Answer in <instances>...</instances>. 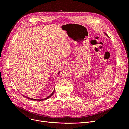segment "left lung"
Wrapping results in <instances>:
<instances>
[{
	"label": "left lung",
	"mask_w": 129,
	"mask_h": 129,
	"mask_svg": "<svg viewBox=\"0 0 129 129\" xmlns=\"http://www.w3.org/2000/svg\"><path fill=\"white\" fill-rule=\"evenodd\" d=\"M105 33V35H106V36H107V34L106 33Z\"/></svg>",
	"instance_id": "left-lung-1"
}]
</instances>
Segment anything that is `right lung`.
Returning <instances> with one entry per match:
<instances>
[{"label":"right lung","instance_id":"obj_1","mask_svg":"<svg viewBox=\"0 0 129 129\" xmlns=\"http://www.w3.org/2000/svg\"><path fill=\"white\" fill-rule=\"evenodd\" d=\"M60 72H59L58 73V74L60 73ZM54 91H55V89L54 90V91H53V92H52V93L50 95H49L48 97H47V98H45V99H31V98H29V97H26V96H24V97H26V98H27V99H29V100H33V101H44V100H47V99H49V97H51L53 94H54Z\"/></svg>","mask_w":129,"mask_h":129}]
</instances>
